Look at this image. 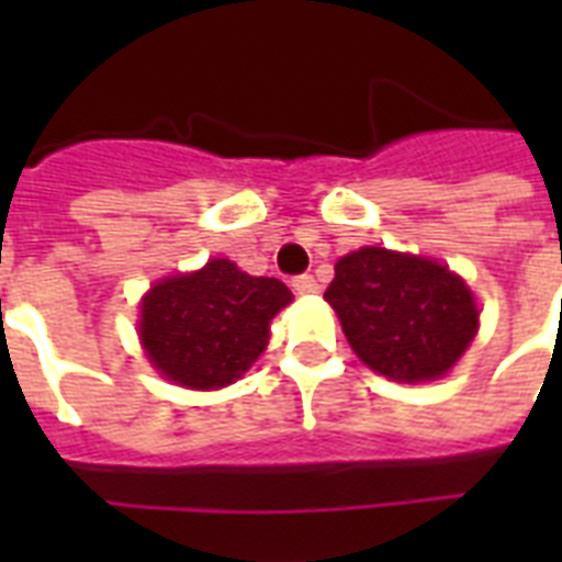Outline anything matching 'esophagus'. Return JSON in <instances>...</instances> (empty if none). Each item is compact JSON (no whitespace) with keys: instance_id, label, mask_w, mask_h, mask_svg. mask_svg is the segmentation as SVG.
Masks as SVG:
<instances>
[{"instance_id":"34e87169","label":"esophagus","mask_w":562,"mask_h":562,"mask_svg":"<svg viewBox=\"0 0 562 562\" xmlns=\"http://www.w3.org/2000/svg\"><path fill=\"white\" fill-rule=\"evenodd\" d=\"M291 289L297 291V294H317V280L312 273H300L291 280Z\"/></svg>"}]
</instances>
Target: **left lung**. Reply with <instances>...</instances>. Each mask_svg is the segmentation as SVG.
I'll return each instance as SVG.
<instances>
[{"mask_svg":"<svg viewBox=\"0 0 562 562\" xmlns=\"http://www.w3.org/2000/svg\"><path fill=\"white\" fill-rule=\"evenodd\" d=\"M324 300L356 356L396 382L443 375L479 329V308L461 277L384 247H361L338 259Z\"/></svg>","mask_w":562,"mask_h":562,"instance_id":"1","label":"left lung"}]
</instances>
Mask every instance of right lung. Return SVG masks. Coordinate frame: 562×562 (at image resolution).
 <instances>
[{
    "instance_id": "add662e5",
    "label": "right lung",
    "mask_w": 562,
    "mask_h": 562,
    "mask_svg": "<svg viewBox=\"0 0 562 562\" xmlns=\"http://www.w3.org/2000/svg\"><path fill=\"white\" fill-rule=\"evenodd\" d=\"M289 303L285 282L212 259L203 271L171 277L148 291L139 335L166 379L201 391L224 387L259 359L271 317Z\"/></svg>"
}]
</instances>
